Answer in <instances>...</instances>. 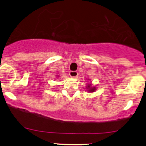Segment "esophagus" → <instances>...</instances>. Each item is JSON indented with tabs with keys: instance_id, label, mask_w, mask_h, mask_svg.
<instances>
[{
	"instance_id": "obj_1",
	"label": "esophagus",
	"mask_w": 146,
	"mask_h": 146,
	"mask_svg": "<svg viewBox=\"0 0 146 146\" xmlns=\"http://www.w3.org/2000/svg\"><path fill=\"white\" fill-rule=\"evenodd\" d=\"M69 75L73 78H76L78 76V73L77 71H70Z\"/></svg>"
}]
</instances>
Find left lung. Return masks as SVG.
<instances>
[{"label":"left lung","mask_w":146,"mask_h":146,"mask_svg":"<svg viewBox=\"0 0 146 146\" xmlns=\"http://www.w3.org/2000/svg\"><path fill=\"white\" fill-rule=\"evenodd\" d=\"M89 81H90L91 80H90V79H88ZM86 89L87 91L88 92V93H94V92L96 91L97 90V87L96 86H93V84H92V83H88L86 85Z\"/></svg>","instance_id":"left-lung-1"}]
</instances>
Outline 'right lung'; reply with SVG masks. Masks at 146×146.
Here are the masks:
<instances>
[{"instance_id":"obj_1","label":"right lung","mask_w":146,"mask_h":146,"mask_svg":"<svg viewBox=\"0 0 146 146\" xmlns=\"http://www.w3.org/2000/svg\"><path fill=\"white\" fill-rule=\"evenodd\" d=\"M59 77H60L59 75H58V76H57V78H59Z\"/></svg>"}]
</instances>
